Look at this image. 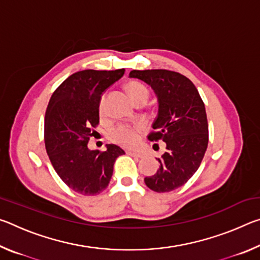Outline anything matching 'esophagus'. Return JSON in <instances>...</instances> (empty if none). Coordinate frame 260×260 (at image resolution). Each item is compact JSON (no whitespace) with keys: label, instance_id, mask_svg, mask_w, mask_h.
Returning <instances> with one entry per match:
<instances>
[{"label":"esophagus","instance_id":"obj_1","mask_svg":"<svg viewBox=\"0 0 260 260\" xmlns=\"http://www.w3.org/2000/svg\"><path fill=\"white\" fill-rule=\"evenodd\" d=\"M127 153H128L129 156H133V157H136V158H141L143 156V153L142 152H140V151H133V150H128L127 151Z\"/></svg>","mask_w":260,"mask_h":260}]
</instances>
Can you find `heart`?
<instances>
[{
    "mask_svg": "<svg viewBox=\"0 0 260 260\" xmlns=\"http://www.w3.org/2000/svg\"><path fill=\"white\" fill-rule=\"evenodd\" d=\"M127 90H128L129 96L132 100L136 102L140 99H147L149 98V89L146 85L142 82L132 80L126 85ZM105 107V93L101 95L99 100V113L103 114ZM141 133V127L138 125H126L121 124L110 132V139L113 141L114 143L119 144V146L132 148L134 147L139 141V136Z\"/></svg>",
    "mask_w": 260,
    "mask_h": 260,
    "instance_id": "b5f03b06",
    "label": "heart"
}]
</instances>
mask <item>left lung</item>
<instances>
[{"instance_id":"8db88e82","label":"left lung","mask_w":260,"mask_h":260,"mask_svg":"<svg viewBox=\"0 0 260 260\" xmlns=\"http://www.w3.org/2000/svg\"><path fill=\"white\" fill-rule=\"evenodd\" d=\"M129 77L149 83L157 94L159 109L148 140L166 143L164 155L157 158L159 169L151 177L144 178V182L156 192L172 191L195 174L208 148L209 125L204 102L193 83L178 72L133 70Z\"/></svg>"}]
</instances>
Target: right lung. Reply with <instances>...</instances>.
Here are the masks:
<instances>
[{"instance_id":"right-lung-1","label":"right lung","mask_w":260,"mask_h":260,"mask_svg":"<svg viewBox=\"0 0 260 260\" xmlns=\"http://www.w3.org/2000/svg\"><path fill=\"white\" fill-rule=\"evenodd\" d=\"M125 69L83 70L73 73L51 95L45 117V144L49 159L69 188L85 196L107 189L114 161L125 151L108 144L107 150L90 151L88 142L100 124L99 100L120 79Z\"/></svg>"}]
</instances>
